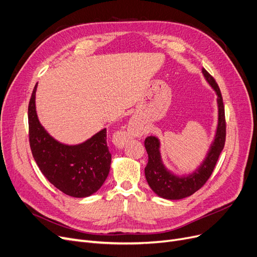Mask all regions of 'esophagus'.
Segmentation results:
<instances>
[{"mask_svg":"<svg viewBox=\"0 0 257 257\" xmlns=\"http://www.w3.org/2000/svg\"><path fill=\"white\" fill-rule=\"evenodd\" d=\"M137 135H138V130H136L135 125H132L127 133H124V134H122V138L120 139V143H123L126 139H130L132 137H135Z\"/></svg>","mask_w":257,"mask_h":257,"instance_id":"obj_1","label":"esophagus"}]
</instances>
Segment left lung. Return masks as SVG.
<instances>
[{
	"label": "left lung",
	"instance_id": "1",
	"mask_svg": "<svg viewBox=\"0 0 257 257\" xmlns=\"http://www.w3.org/2000/svg\"><path fill=\"white\" fill-rule=\"evenodd\" d=\"M202 74L217 95L218 123L214 140L200 166L189 175H176L168 170L162 162L159 139L155 136H149L145 141V147L149 155V161L145 169L147 181L154 193L164 199H182L198 191L210 178L224 147L225 118L220 89L215 79L204 68H202Z\"/></svg>",
	"mask_w": 257,
	"mask_h": 257
}]
</instances>
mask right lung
Wrapping results in <instances>:
<instances>
[{"instance_id":"obj_1","label":"right lung","mask_w":257,"mask_h":257,"mask_svg":"<svg viewBox=\"0 0 257 257\" xmlns=\"http://www.w3.org/2000/svg\"><path fill=\"white\" fill-rule=\"evenodd\" d=\"M36 84L28 105L29 145L40 171L58 190L83 198L96 193L108 176L111 155L106 128L83 143L68 146L51 137L41 124L36 110Z\"/></svg>"}]
</instances>
